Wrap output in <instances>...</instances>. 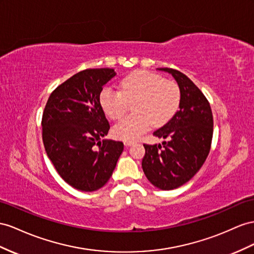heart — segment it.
Masks as SVG:
<instances>
[{
  "label": "heart",
  "mask_w": 254,
  "mask_h": 254,
  "mask_svg": "<svg viewBox=\"0 0 254 254\" xmlns=\"http://www.w3.org/2000/svg\"><path fill=\"white\" fill-rule=\"evenodd\" d=\"M142 83L146 100L142 104L141 110L157 121L164 119L173 109V94L164 83L158 82L153 78H147ZM144 132L145 127L140 121H129L122 125L121 137L125 140H134Z\"/></svg>",
  "instance_id": "b5f03b06"
}]
</instances>
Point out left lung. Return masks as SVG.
Masks as SVG:
<instances>
[{
  "label": "left lung",
  "instance_id": "left-lung-1",
  "mask_svg": "<svg viewBox=\"0 0 254 254\" xmlns=\"http://www.w3.org/2000/svg\"><path fill=\"white\" fill-rule=\"evenodd\" d=\"M113 68H89L58 86L45 106L42 128L48 158L61 178L77 190L92 192L106 185L123 151L108 139L109 123L100 103Z\"/></svg>",
  "mask_w": 254,
  "mask_h": 254
}]
</instances>
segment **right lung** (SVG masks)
I'll return each instance as SVG.
<instances>
[{"instance_id":"right-lung-1","label":"right lung","mask_w":254,"mask_h":254,"mask_svg":"<svg viewBox=\"0 0 254 254\" xmlns=\"http://www.w3.org/2000/svg\"><path fill=\"white\" fill-rule=\"evenodd\" d=\"M173 75L179 87V107L165 125L153 133L157 144L145 145L142 171L162 190H174L188 183L203 166L210 151L212 113L203 92L185 74L160 68Z\"/></svg>"}]
</instances>
